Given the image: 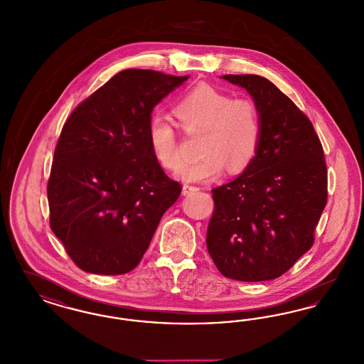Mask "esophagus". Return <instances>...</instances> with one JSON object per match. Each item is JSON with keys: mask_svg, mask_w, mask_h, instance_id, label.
Here are the masks:
<instances>
[{"mask_svg": "<svg viewBox=\"0 0 364 364\" xmlns=\"http://www.w3.org/2000/svg\"><path fill=\"white\" fill-rule=\"evenodd\" d=\"M196 191H199V187H196V186H189V184L183 186V195H189V193L196 192Z\"/></svg>", "mask_w": 364, "mask_h": 364, "instance_id": "1", "label": "esophagus"}]
</instances>
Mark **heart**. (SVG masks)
Returning a JSON list of instances; mask_svg holds the SVG:
<instances>
[{
  "label": "heart",
  "mask_w": 364,
  "mask_h": 364,
  "mask_svg": "<svg viewBox=\"0 0 364 364\" xmlns=\"http://www.w3.org/2000/svg\"><path fill=\"white\" fill-rule=\"evenodd\" d=\"M181 129L188 135L203 134L200 160L188 164L180 176L188 181L218 177L226 166L230 172L244 171L255 160L262 142V115L250 97H234L230 92L211 85H198L186 93L175 107ZM149 144L164 169L178 171L184 157L173 120L151 117Z\"/></svg>",
  "instance_id": "b5f03b06"
}]
</instances>
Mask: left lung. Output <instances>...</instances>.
Returning a JSON list of instances; mask_svg holds the SVG:
<instances>
[{
    "instance_id": "1",
    "label": "left lung",
    "mask_w": 364,
    "mask_h": 364,
    "mask_svg": "<svg viewBox=\"0 0 364 364\" xmlns=\"http://www.w3.org/2000/svg\"><path fill=\"white\" fill-rule=\"evenodd\" d=\"M245 87L262 115L255 160L235 180L213 189L207 249L223 277L272 280L314 244L328 200V171L320 138L305 114L269 80L226 74Z\"/></svg>"
}]
</instances>
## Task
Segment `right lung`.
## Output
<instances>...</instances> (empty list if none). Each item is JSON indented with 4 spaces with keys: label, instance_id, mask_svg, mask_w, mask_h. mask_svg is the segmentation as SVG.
Wrapping results in <instances>:
<instances>
[{
    "label": "right lung",
    "instance_id": "1",
    "mask_svg": "<svg viewBox=\"0 0 364 364\" xmlns=\"http://www.w3.org/2000/svg\"><path fill=\"white\" fill-rule=\"evenodd\" d=\"M188 77L123 70L65 122L47 183L50 228L82 271H132L180 196L181 184L154 159L147 130L153 108Z\"/></svg>",
    "mask_w": 364,
    "mask_h": 364
}]
</instances>
